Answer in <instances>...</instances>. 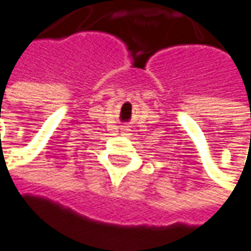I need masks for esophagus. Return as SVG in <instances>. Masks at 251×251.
<instances>
[{
    "label": "esophagus",
    "mask_w": 251,
    "mask_h": 251,
    "mask_svg": "<svg viewBox=\"0 0 251 251\" xmlns=\"http://www.w3.org/2000/svg\"><path fill=\"white\" fill-rule=\"evenodd\" d=\"M122 132H127V129H126V127H122Z\"/></svg>",
    "instance_id": "obj_1"
}]
</instances>
